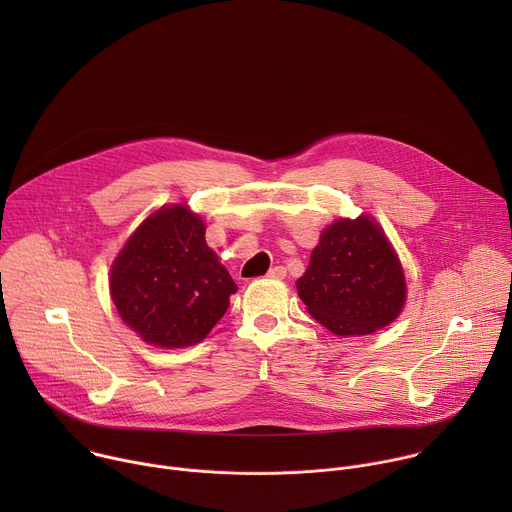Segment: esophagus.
Masks as SVG:
<instances>
[{
  "instance_id": "34e87169",
  "label": "esophagus",
  "mask_w": 512,
  "mask_h": 512,
  "mask_svg": "<svg viewBox=\"0 0 512 512\" xmlns=\"http://www.w3.org/2000/svg\"><path fill=\"white\" fill-rule=\"evenodd\" d=\"M285 275H287V271H285L283 265H275L267 273V277H271V279H285Z\"/></svg>"
}]
</instances>
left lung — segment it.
Masks as SVG:
<instances>
[{"label": "left lung", "mask_w": 512, "mask_h": 512, "mask_svg": "<svg viewBox=\"0 0 512 512\" xmlns=\"http://www.w3.org/2000/svg\"><path fill=\"white\" fill-rule=\"evenodd\" d=\"M298 294L308 312L338 336H360L391 324L405 304L401 263L369 216L336 221L312 251Z\"/></svg>", "instance_id": "1"}]
</instances>
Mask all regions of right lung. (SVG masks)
<instances>
[{
    "label": "right lung",
    "instance_id": "add662e5",
    "mask_svg": "<svg viewBox=\"0 0 512 512\" xmlns=\"http://www.w3.org/2000/svg\"><path fill=\"white\" fill-rule=\"evenodd\" d=\"M186 206L154 212L129 237L111 269V298L145 342L182 348L200 342L229 310L237 283L204 241Z\"/></svg>",
    "mask_w": 512,
    "mask_h": 512
}]
</instances>
